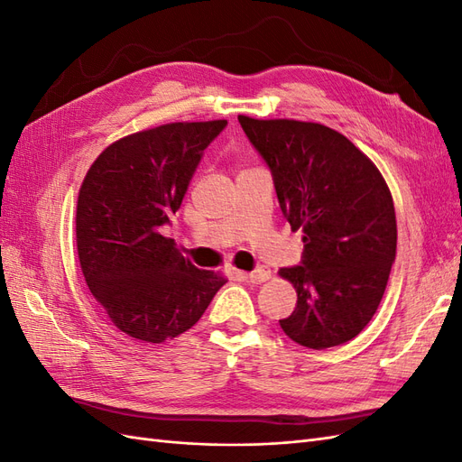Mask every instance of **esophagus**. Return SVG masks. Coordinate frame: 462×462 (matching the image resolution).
Here are the masks:
<instances>
[{"label":"esophagus","instance_id":"obj_1","mask_svg":"<svg viewBox=\"0 0 462 462\" xmlns=\"http://www.w3.org/2000/svg\"><path fill=\"white\" fill-rule=\"evenodd\" d=\"M243 277L246 279V282H250V283H263V282H268V279L272 277V270L270 268H265V265H260V268H256L254 272H250V273H243Z\"/></svg>","mask_w":462,"mask_h":462}]
</instances>
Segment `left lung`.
Returning <instances> with one entry per match:
<instances>
[{
	"label": "left lung",
	"instance_id": "left-lung-1",
	"mask_svg": "<svg viewBox=\"0 0 462 462\" xmlns=\"http://www.w3.org/2000/svg\"><path fill=\"white\" fill-rule=\"evenodd\" d=\"M268 163L282 212L302 229V262L279 275L297 309L279 326L309 348L337 346L368 326L397 250L395 208L385 179L346 136L326 125L239 116Z\"/></svg>",
	"mask_w": 462,
	"mask_h": 462
}]
</instances>
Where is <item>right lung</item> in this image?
<instances>
[{"label": "right lung", "instance_id": "obj_1", "mask_svg": "<svg viewBox=\"0 0 462 462\" xmlns=\"http://www.w3.org/2000/svg\"><path fill=\"white\" fill-rule=\"evenodd\" d=\"M227 121L167 123L109 144L82 180L77 250L82 275L114 326L163 343L202 318L227 279L199 270L162 235L202 152Z\"/></svg>", "mask_w": 462, "mask_h": 462}]
</instances>
